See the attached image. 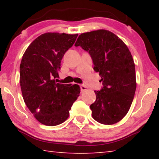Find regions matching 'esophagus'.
Segmentation results:
<instances>
[{"label": "esophagus", "instance_id": "34e87169", "mask_svg": "<svg viewBox=\"0 0 159 159\" xmlns=\"http://www.w3.org/2000/svg\"><path fill=\"white\" fill-rule=\"evenodd\" d=\"M80 91H81V93H82V92H83V91H85V90H86L88 89V87H87V86L85 85H83V84L80 85Z\"/></svg>", "mask_w": 159, "mask_h": 159}]
</instances>
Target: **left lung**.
<instances>
[{
	"instance_id": "1",
	"label": "left lung",
	"mask_w": 159,
	"mask_h": 159,
	"mask_svg": "<svg viewBox=\"0 0 159 159\" xmlns=\"http://www.w3.org/2000/svg\"><path fill=\"white\" fill-rule=\"evenodd\" d=\"M75 46L90 54L103 87L90 106L96 121L112 125L127 114L136 90L134 63L126 45L112 32L100 29L81 34Z\"/></svg>"
}]
</instances>
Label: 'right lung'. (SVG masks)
Returning a JSON list of instances; mask_svg holds the SVG:
<instances>
[{"mask_svg": "<svg viewBox=\"0 0 159 159\" xmlns=\"http://www.w3.org/2000/svg\"><path fill=\"white\" fill-rule=\"evenodd\" d=\"M78 34L45 33L36 38L24 54L20 66L24 101L42 124L54 126L68 118L79 96V85L57 83L64 55Z\"/></svg>", "mask_w": 159, "mask_h": 159, "instance_id": "obj_1", "label": "right lung"}]
</instances>
